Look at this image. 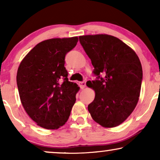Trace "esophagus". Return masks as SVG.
Wrapping results in <instances>:
<instances>
[{"instance_id": "34e87169", "label": "esophagus", "mask_w": 160, "mask_h": 160, "mask_svg": "<svg viewBox=\"0 0 160 160\" xmlns=\"http://www.w3.org/2000/svg\"><path fill=\"white\" fill-rule=\"evenodd\" d=\"M78 85H79L81 89H84L85 87H86V82L85 81H83V82H78Z\"/></svg>"}]
</instances>
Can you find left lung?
<instances>
[{
    "mask_svg": "<svg viewBox=\"0 0 160 160\" xmlns=\"http://www.w3.org/2000/svg\"><path fill=\"white\" fill-rule=\"evenodd\" d=\"M78 38L97 76L88 84L95 92L88 111L102 127L119 125L131 114L138 101L143 79L138 57L114 36L89 35Z\"/></svg>",
    "mask_w": 160,
    "mask_h": 160,
    "instance_id": "obj_1",
    "label": "left lung"
}]
</instances>
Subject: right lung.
<instances>
[{"mask_svg":"<svg viewBox=\"0 0 160 160\" xmlns=\"http://www.w3.org/2000/svg\"><path fill=\"white\" fill-rule=\"evenodd\" d=\"M77 42L78 37L43 41L19 65L17 83L22 104L41 128L58 129L71 114L79 87L68 81L65 58Z\"/></svg>","mask_w":160,"mask_h":160,"instance_id":"add662e5","label":"right lung"}]
</instances>
